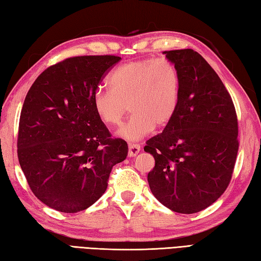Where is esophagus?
<instances>
[{
	"label": "esophagus",
	"instance_id": "obj_1",
	"mask_svg": "<svg viewBox=\"0 0 261 261\" xmlns=\"http://www.w3.org/2000/svg\"><path fill=\"white\" fill-rule=\"evenodd\" d=\"M140 151V146L136 145V143H129V156L134 157L137 156Z\"/></svg>",
	"mask_w": 261,
	"mask_h": 261
}]
</instances>
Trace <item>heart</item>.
<instances>
[{
    "mask_svg": "<svg viewBox=\"0 0 261 261\" xmlns=\"http://www.w3.org/2000/svg\"><path fill=\"white\" fill-rule=\"evenodd\" d=\"M110 90H97L92 104L97 118L119 125L127 110L132 115L118 135L139 140L174 118L180 95L178 70L169 60L143 59L119 66L109 77Z\"/></svg>",
    "mask_w": 261,
    "mask_h": 261,
    "instance_id": "heart-1",
    "label": "heart"
}]
</instances>
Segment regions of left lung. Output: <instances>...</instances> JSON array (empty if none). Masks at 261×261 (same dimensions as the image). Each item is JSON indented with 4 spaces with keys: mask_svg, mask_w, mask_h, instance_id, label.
Returning a JSON list of instances; mask_svg holds the SVG:
<instances>
[{
    "mask_svg": "<svg viewBox=\"0 0 261 261\" xmlns=\"http://www.w3.org/2000/svg\"><path fill=\"white\" fill-rule=\"evenodd\" d=\"M164 54L178 70L180 95L174 118L143 148L154 158L148 182L166 207L193 214L229 185L239 149L238 119L228 90L201 55L193 49Z\"/></svg>",
    "mask_w": 261,
    "mask_h": 261,
    "instance_id": "1",
    "label": "left lung"
}]
</instances>
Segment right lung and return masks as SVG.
Masks as SVG:
<instances>
[{
    "label": "right lung",
    "instance_id": "1",
    "mask_svg": "<svg viewBox=\"0 0 261 261\" xmlns=\"http://www.w3.org/2000/svg\"><path fill=\"white\" fill-rule=\"evenodd\" d=\"M121 57L79 56L38 76L22 107L18 158L32 193L59 212L86 210L101 197L114 165L127 156L94 112L92 98Z\"/></svg>",
    "mask_w": 261,
    "mask_h": 261
}]
</instances>
